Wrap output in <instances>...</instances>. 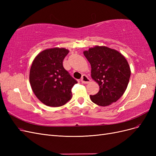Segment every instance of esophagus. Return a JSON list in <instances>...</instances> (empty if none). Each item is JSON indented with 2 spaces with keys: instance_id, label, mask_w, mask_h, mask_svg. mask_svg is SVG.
<instances>
[{
  "instance_id": "1",
  "label": "esophagus",
  "mask_w": 156,
  "mask_h": 156,
  "mask_svg": "<svg viewBox=\"0 0 156 156\" xmlns=\"http://www.w3.org/2000/svg\"><path fill=\"white\" fill-rule=\"evenodd\" d=\"M81 83H84V84H87L90 82V79L86 75H83L82 77H81Z\"/></svg>"
}]
</instances>
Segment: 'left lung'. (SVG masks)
<instances>
[{
	"label": "left lung",
	"instance_id": "left-lung-1",
	"mask_svg": "<svg viewBox=\"0 0 156 156\" xmlns=\"http://www.w3.org/2000/svg\"><path fill=\"white\" fill-rule=\"evenodd\" d=\"M91 65L92 78L100 90L90 95L91 101L105 107L116 102L128 85L131 70L126 58L119 51L105 46H95L83 52Z\"/></svg>",
	"mask_w": 156,
	"mask_h": 156
}]
</instances>
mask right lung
Wrapping results in <instances>:
<instances>
[{"instance_id": "right-lung-1", "label": "right lung", "mask_w": 156, "mask_h": 156, "mask_svg": "<svg viewBox=\"0 0 156 156\" xmlns=\"http://www.w3.org/2000/svg\"><path fill=\"white\" fill-rule=\"evenodd\" d=\"M69 53L64 48L45 49L33 60L29 80L33 92L44 104L60 107L72 97V88L77 81L63 66V60Z\"/></svg>"}]
</instances>
